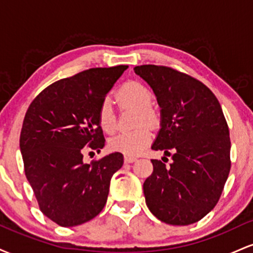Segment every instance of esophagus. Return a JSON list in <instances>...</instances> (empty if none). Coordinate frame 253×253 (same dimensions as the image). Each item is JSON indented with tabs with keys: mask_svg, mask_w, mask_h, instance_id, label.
I'll return each instance as SVG.
<instances>
[{
	"mask_svg": "<svg viewBox=\"0 0 253 253\" xmlns=\"http://www.w3.org/2000/svg\"><path fill=\"white\" fill-rule=\"evenodd\" d=\"M125 163H133V162L136 161L135 157H130V156H125Z\"/></svg>",
	"mask_w": 253,
	"mask_h": 253,
	"instance_id": "34e87169",
	"label": "esophagus"
}]
</instances>
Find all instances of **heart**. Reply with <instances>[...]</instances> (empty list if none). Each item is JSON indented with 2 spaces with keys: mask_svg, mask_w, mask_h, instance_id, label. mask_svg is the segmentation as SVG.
<instances>
[{
  "mask_svg": "<svg viewBox=\"0 0 253 253\" xmlns=\"http://www.w3.org/2000/svg\"><path fill=\"white\" fill-rule=\"evenodd\" d=\"M117 100L123 106L132 107L138 110L136 125L155 126L158 121V114L150 106L152 92L146 85L136 81L125 83L117 91ZM98 124L103 132L113 133L115 130V117L109 100H103L98 108ZM152 140V133L147 127H139L132 132H124L112 136L108 141L113 152L125 156H136L149 146Z\"/></svg>",
  "mask_w": 253,
  "mask_h": 253,
  "instance_id": "heart-1",
  "label": "heart"
}]
</instances>
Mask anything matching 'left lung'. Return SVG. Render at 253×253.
I'll use <instances>...</instances> for the list:
<instances>
[{"label": "left lung", "mask_w": 253, "mask_h": 253, "mask_svg": "<svg viewBox=\"0 0 253 253\" xmlns=\"http://www.w3.org/2000/svg\"><path fill=\"white\" fill-rule=\"evenodd\" d=\"M161 108V129L151 149L172 162L152 159L143 189L147 207L169 225L197 222L215 207L231 169V140L215 95L195 78L167 66H135ZM168 159V158H167Z\"/></svg>", "instance_id": "left-lung-1"}]
</instances>
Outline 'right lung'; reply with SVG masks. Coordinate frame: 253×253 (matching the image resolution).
I'll return each mask as SVG.
<instances>
[{
    "mask_svg": "<svg viewBox=\"0 0 253 253\" xmlns=\"http://www.w3.org/2000/svg\"><path fill=\"white\" fill-rule=\"evenodd\" d=\"M127 65L96 68L57 81L31 103L20 135L25 173L40 211L62 227L94 219L103 210L124 156L83 162L84 147L104 146L98 108Z\"/></svg>",
    "mask_w": 253,
    "mask_h": 253,
    "instance_id": "add662e5",
    "label": "right lung"
}]
</instances>
